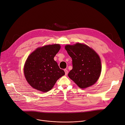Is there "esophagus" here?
<instances>
[{"mask_svg": "<svg viewBox=\"0 0 125 125\" xmlns=\"http://www.w3.org/2000/svg\"><path fill=\"white\" fill-rule=\"evenodd\" d=\"M64 72H65V75L66 76V75H67V74H68V70H66V69H65L64 70Z\"/></svg>", "mask_w": 125, "mask_h": 125, "instance_id": "esophagus-1", "label": "esophagus"}]
</instances>
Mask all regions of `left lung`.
I'll list each match as a JSON object with an SVG mask.
<instances>
[{"label":"left lung","instance_id":"1","mask_svg":"<svg viewBox=\"0 0 125 125\" xmlns=\"http://www.w3.org/2000/svg\"><path fill=\"white\" fill-rule=\"evenodd\" d=\"M65 49L72 59L73 69L68 74L69 77L81 88L94 84L101 71L100 59L97 53L88 46L79 43L66 45Z\"/></svg>","mask_w":125,"mask_h":125}]
</instances>
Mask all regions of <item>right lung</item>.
Here are the masks:
<instances>
[{
    "mask_svg": "<svg viewBox=\"0 0 125 125\" xmlns=\"http://www.w3.org/2000/svg\"><path fill=\"white\" fill-rule=\"evenodd\" d=\"M60 49L58 44L38 48L28 57L24 67V74L28 83L34 88L47 92L56 81L65 75L54 57Z\"/></svg>",
    "mask_w": 125,
    "mask_h": 125,
    "instance_id": "1",
    "label": "right lung"
}]
</instances>
